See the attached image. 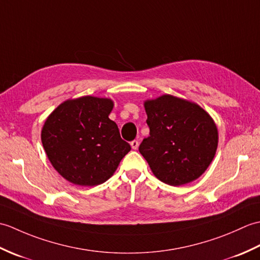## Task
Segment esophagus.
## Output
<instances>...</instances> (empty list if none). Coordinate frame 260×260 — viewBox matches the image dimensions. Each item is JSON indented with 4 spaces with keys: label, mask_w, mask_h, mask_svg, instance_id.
Instances as JSON below:
<instances>
[{
    "label": "esophagus",
    "mask_w": 260,
    "mask_h": 260,
    "mask_svg": "<svg viewBox=\"0 0 260 260\" xmlns=\"http://www.w3.org/2000/svg\"><path fill=\"white\" fill-rule=\"evenodd\" d=\"M139 145H140V143H139V141H132L131 142V146H132V148H133V150H137V148H139Z\"/></svg>",
    "instance_id": "34e87169"
}]
</instances>
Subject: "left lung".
I'll return each mask as SVG.
<instances>
[{
	"mask_svg": "<svg viewBox=\"0 0 260 260\" xmlns=\"http://www.w3.org/2000/svg\"><path fill=\"white\" fill-rule=\"evenodd\" d=\"M150 136L139 151L153 174L169 185L197 180L211 164L218 147L214 120L198 104L172 95L144 102Z\"/></svg>",
	"mask_w": 260,
	"mask_h": 260,
	"instance_id": "obj_1",
	"label": "left lung"
}]
</instances>
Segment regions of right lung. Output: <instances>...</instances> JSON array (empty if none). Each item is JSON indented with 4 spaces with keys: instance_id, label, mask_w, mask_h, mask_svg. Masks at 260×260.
I'll use <instances>...</instances> for the list:
<instances>
[{
    "instance_id": "obj_1",
    "label": "right lung",
    "mask_w": 260,
    "mask_h": 260,
    "mask_svg": "<svg viewBox=\"0 0 260 260\" xmlns=\"http://www.w3.org/2000/svg\"><path fill=\"white\" fill-rule=\"evenodd\" d=\"M113 107L110 98L82 96L61 103L47 117L41 131L43 148L52 167L70 183H104L131 151L108 117Z\"/></svg>"
}]
</instances>
